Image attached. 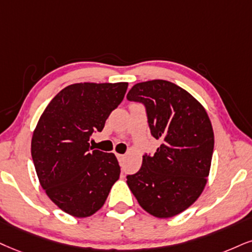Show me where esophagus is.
<instances>
[{"label":"esophagus","mask_w":252,"mask_h":252,"mask_svg":"<svg viewBox=\"0 0 252 252\" xmlns=\"http://www.w3.org/2000/svg\"><path fill=\"white\" fill-rule=\"evenodd\" d=\"M117 159L121 163L124 161V159H125V155H124V154H117Z\"/></svg>","instance_id":"obj_1"}]
</instances>
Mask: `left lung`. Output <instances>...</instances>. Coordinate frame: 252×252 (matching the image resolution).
I'll return each instance as SVG.
<instances>
[{
	"label": "left lung",
	"mask_w": 252,
	"mask_h": 252,
	"mask_svg": "<svg viewBox=\"0 0 252 252\" xmlns=\"http://www.w3.org/2000/svg\"><path fill=\"white\" fill-rule=\"evenodd\" d=\"M127 100L144 105L151 134L161 142L153 155L145 153L138 172L126 176L127 185L151 215H178L207 183L214 152L209 117L191 94L167 80L135 84Z\"/></svg>",
	"instance_id": "1"
}]
</instances>
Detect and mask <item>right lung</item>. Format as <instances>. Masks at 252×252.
<instances>
[{
  "mask_svg": "<svg viewBox=\"0 0 252 252\" xmlns=\"http://www.w3.org/2000/svg\"><path fill=\"white\" fill-rule=\"evenodd\" d=\"M127 83H79L62 90L39 118L31 157L50 200L65 213L88 217L104 206L120 166L113 153L94 150L91 135L101 132L123 101Z\"/></svg>",
  "mask_w": 252,
  "mask_h": 252,
  "instance_id": "1",
  "label": "right lung"
}]
</instances>
